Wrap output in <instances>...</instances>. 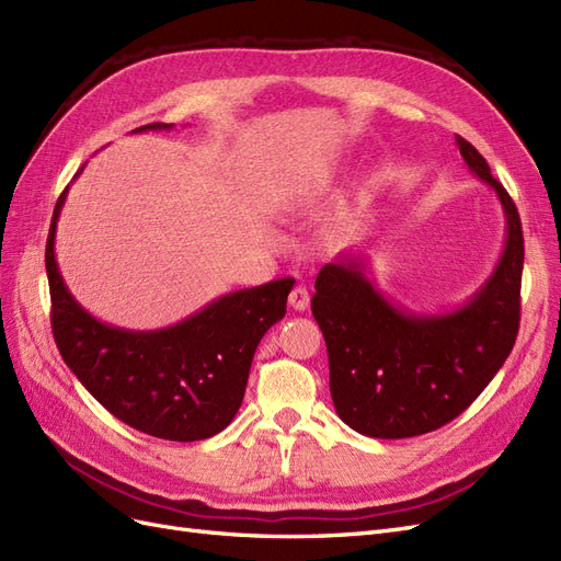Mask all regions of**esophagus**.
<instances>
[{
  "label": "esophagus",
  "mask_w": 561,
  "mask_h": 561,
  "mask_svg": "<svg viewBox=\"0 0 561 561\" xmlns=\"http://www.w3.org/2000/svg\"><path fill=\"white\" fill-rule=\"evenodd\" d=\"M309 290L307 287H295V290L290 293V307L295 309V311H307L309 309Z\"/></svg>",
  "instance_id": "obj_1"
}]
</instances>
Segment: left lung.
I'll return each mask as SVG.
<instances>
[{
  "label": "left lung",
  "instance_id": "8db88e82",
  "mask_svg": "<svg viewBox=\"0 0 561 561\" xmlns=\"http://www.w3.org/2000/svg\"><path fill=\"white\" fill-rule=\"evenodd\" d=\"M468 171L496 192L505 215L499 264L466 304L416 313L390 301L367 276L363 252L320 268L311 311L328 344L330 393L346 426L400 439L456 419L496 377L519 330L522 222L484 157L456 135Z\"/></svg>",
  "mask_w": 561,
  "mask_h": 561
}]
</instances>
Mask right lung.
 Listing matches in <instances>:
<instances>
[{
	"mask_svg": "<svg viewBox=\"0 0 561 561\" xmlns=\"http://www.w3.org/2000/svg\"><path fill=\"white\" fill-rule=\"evenodd\" d=\"M171 128L149 124L133 133ZM67 192L70 186L56 203L46 241L50 325L62 360L110 414L135 431L173 443L225 431L243 402L252 355L266 330L283 320L295 280L217 297L161 330L110 325L83 309L60 276L56 229Z\"/></svg>",
	"mask_w": 561,
	"mask_h": 561,
	"instance_id": "1",
	"label": "right lung"
}]
</instances>
